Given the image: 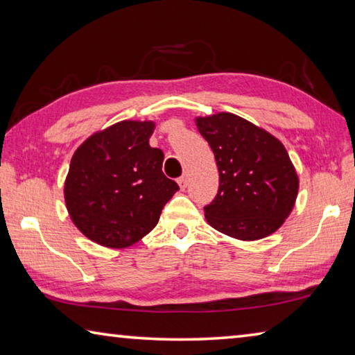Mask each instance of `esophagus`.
Wrapping results in <instances>:
<instances>
[{
	"label": "esophagus",
	"instance_id": "obj_1",
	"mask_svg": "<svg viewBox=\"0 0 355 355\" xmlns=\"http://www.w3.org/2000/svg\"><path fill=\"white\" fill-rule=\"evenodd\" d=\"M178 184H180V188H182V189H184L186 186H188V173H184V175L178 178Z\"/></svg>",
	"mask_w": 355,
	"mask_h": 355
}]
</instances>
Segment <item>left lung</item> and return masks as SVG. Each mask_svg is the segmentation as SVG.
<instances>
[{"label":"left lung","instance_id":"8db88e82","mask_svg":"<svg viewBox=\"0 0 355 355\" xmlns=\"http://www.w3.org/2000/svg\"><path fill=\"white\" fill-rule=\"evenodd\" d=\"M219 171L216 199L205 218L216 230L257 241L279 230L293 211L299 177L277 137L232 112L196 117Z\"/></svg>","mask_w":355,"mask_h":355}]
</instances>
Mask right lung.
<instances>
[{
  "mask_svg": "<svg viewBox=\"0 0 355 355\" xmlns=\"http://www.w3.org/2000/svg\"><path fill=\"white\" fill-rule=\"evenodd\" d=\"M153 131L152 120H122L89 136L71 156L65 207L78 230L103 248L141 241L178 191L163 173L164 153L150 147Z\"/></svg>",
  "mask_w": 355,
  "mask_h": 355,
  "instance_id": "right-lung-1",
  "label": "right lung"
}]
</instances>
